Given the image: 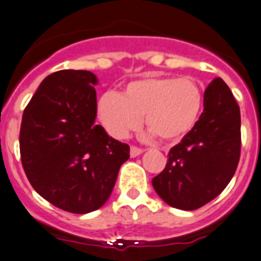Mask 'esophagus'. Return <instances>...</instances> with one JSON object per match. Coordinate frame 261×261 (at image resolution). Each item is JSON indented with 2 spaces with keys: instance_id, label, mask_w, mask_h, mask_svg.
<instances>
[{
  "instance_id": "34e87169",
  "label": "esophagus",
  "mask_w": 261,
  "mask_h": 261,
  "mask_svg": "<svg viewBox=\"0 0 261 261\" xmlns=\"http://www.w3.org/2000/svg\"><path fill=\"white\" fill-rule=\"evenodd\" d=\"M142 152H143V150H142V148L137 147V146H131V148H130V155H131V156H133V158L138 156V155H141Z\"/></svg>"
}]
</instances>
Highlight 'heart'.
Returning <instances> with one entry per match:
<instances>
[{"mask_svg": "<svg viewBox=\"0 0 261 261\" xmlns=\"http://www.w3.org/2000/svg\"><path fill=\"white\" fill-rule=\"evenodd\" d=\"M204 94L192 78L151 75L127 83L122 94H102L97 115L105 130L124 139L141 126L164 142H176L195 127L203 109Z\"/></svg>", "mask_w": 261, "mask_h": 261, "instance_id": "b5f03b06", "label": "heart"}]
</instances>
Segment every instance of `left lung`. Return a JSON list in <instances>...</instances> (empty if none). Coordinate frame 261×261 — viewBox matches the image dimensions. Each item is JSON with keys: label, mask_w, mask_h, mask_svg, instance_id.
Masks as SVG:
<instances>
[{"label": "left lung", "mask_w": 261, "mask_h": 261, "mask_svg": "<svg viewBox=\"0 0 261 261\" xmlns=\"http://www.w3.org/2000/svg\"><path fill=\"white\" fill-rule=\"evenodd\" d=\"M204 109L195 127L168 152L152 187L168 205L192 211L227 187L240 159V109L229 87L215 78L204 91Z\"/></svg>", "instance_id": "left-lung-1"}]
</instances>
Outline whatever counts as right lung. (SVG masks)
Masks as SVG:
<instances>
[{
	"label": "right lung",
	"instance_id": "right-lung-1",
	"mask_svg": "<svg viewBox=\"0 0 261 261\" xmlns=\"http://www.w3.org/2000/svg\"><path fill=\"white\" fill-rule=\"evenodd\" d=\"M97 76L60 70L46 76L22 115L19 152L30 185L63 211L87 214L106 203L128 144L94 123Z\"/></svg>",
	"mask_w": 261,
	"mask_h": 261
}]
</instances>
